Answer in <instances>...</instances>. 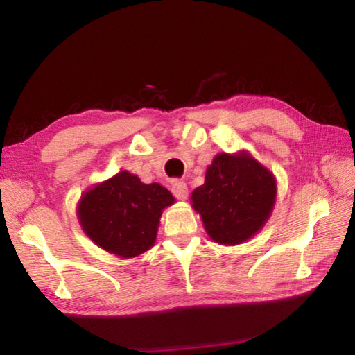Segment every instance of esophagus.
<instances>
[{
	"label": "esophagus",
	"mask_w": 355,
	"mask_h": 355,
	"mask_svg": "<svg viewBox=\"0 0 355 355\" xmlns=\"http://www.w3.org/2000/svg\"><path fill=\"white\" fill-rule=\"evenodd\" d=\"M172 194L180 200H184L188 197V184L182 180H173L172 182Z\"/></svg>",
	"instance_id": "1"
}]
</instances>
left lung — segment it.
I'll use <instances>...</instances> for the list:
<instances>
[{
  "instance_id": "obj_1",
  "label": "left lung",
  "mask_w": 355,
  "mask_h": 355,
  "mask_svg": "<svg viewBox=\"0 0 355 355\" xmlns=\"http://www.w3.org/2000/svg\"><path fill=\"white\" fill-rule=\"evenodd\" d=\"M191 199L216 243L239 244L254 236L271 214L275 180L252 156L220 153Z\"/></svg>"
}]
</instances>
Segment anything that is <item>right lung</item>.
<instances>
[{
	"label": "right lung",
	"instance_id": "1",
	"mask_svg": "<svg viewBox=\"0 0 355 355\" xmlns=\"http://www.w3.org/2000/svg\"><path fill=\"white\" fill-rule=\"evenodd\" d=\"M173 203L158 183L144 184L127 171L84 192L78 218L92 241L119 257H136L152 248L163 208Z\"/></svg>",
	"mask_w": 355,
	"mask_h": 355
}]
</instances>
